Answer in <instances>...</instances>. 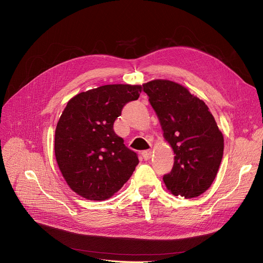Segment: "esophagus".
Wrapping results in <instances>:
<instances>
[{"label":"esophagus","mask_w":263,"mask_h":263,"mask_svg":"<svg viewBox=\"0 0 263 263\" xmlns=\"http://www.w3.org/2000/svg\"><path fill=\"white\" fill-rule=\"evenodd\" d=\"M151 157H153V150H146L143 153V158L148 161L151 159Z\"/></svg>","instance_id":"34e87169"}]
</instances>
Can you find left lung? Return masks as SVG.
<instances>
[{"label":"left lung","instance_id":"left-lung-1","mask_svg":"<svg viewBox=\"0 0 263 263\" xmlns=\"http://www.w3.org/2000/svg\"><path fill=\"white\" fill-rule=\"evenodd\" d=\"M159 117L175 162L163 181L175 196L193 198L208 190L224 153V136L206 104L187 88L170 80L143 84Z\"/></svg>","mask_w":263,"mask_h":263}]
</instances>
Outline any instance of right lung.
<instances>
[{"instance_id": "1", "label": "right lung", "mask_w": 263, "mask_h": 263, "mask_svg": "<svg viewBox=\"0 0 263 263\" xmlns=\"http://www.w3.org/2000/svg\"><path fill=\"white\" fill-rule=\"evenodd\" d=\"M141 91V85L109 84L68 101L55 129L54 153L67 184L78 195L108 199L132 176L139 158L113 128L122 107L139 99Z\"/></svg>"}]
</instances>
